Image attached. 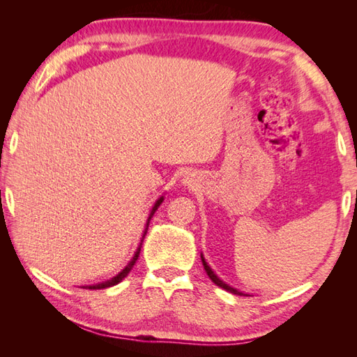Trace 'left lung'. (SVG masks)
<instances>
[{"label": "left lung", "mask_w": 357, "mask_h": 357, "mask_svg": "<svg viewBox=\"0 0 357 357\" xmlns=\"http://www.w3.org/2000/svg\"><path fill=\"white\" fill-rule=\"evenodd\" d=\"M201 259H202V264H204V268H206V271H207V275L210 276V279L213 280V282L216 284V285H219V287H222V288H225V290H229V291H231V293H234V294H242V293H239L238 290H234V288H231V287H229L227 284H224L221 279H219L213 271H211V268L208 267V265L206 264V261H204V257H202V255H201Z\"/></svg>", "instance_id": "left-lung-1"}]
</instances>
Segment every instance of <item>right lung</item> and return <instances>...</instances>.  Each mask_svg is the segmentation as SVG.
Returning a JSON list of instances; mask_svg holds the SVG:
<instances>
[{"label":"right lung","instance_id":"right-lung-1","mask_svg":"<svg viewBox=\"0 0 357 357\" xmlns=\"http://www.w3.org/2000/svg\"><path fill=\"white\" fill-rule=\"evenodd\" d=\"M162 199L164 198H159L158 201H156V204H155V207H153V210H151V213H150V216H149V219H147V227H149V221L151 219V216L155 215V211H156V208L161 206V202H162ZM146 233H147V229H146V231H144V236H146ZM144 236H142V239H144ZM139 252H141V245H139V248H138V252H136V255L133 256V259H132V262L127 265V267L119 273V275H116L115 278H112L110 280H105V282H102V284H96V285H89L87 288H105V287H112V285H116V284H119L121 280H123L127 275H128V271L132 270V267L135 265V262H136V259H138V255H139Z\"/></svg>","mask_w":357,"mask_h":357}]
</instances>
